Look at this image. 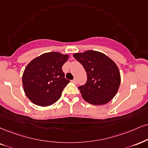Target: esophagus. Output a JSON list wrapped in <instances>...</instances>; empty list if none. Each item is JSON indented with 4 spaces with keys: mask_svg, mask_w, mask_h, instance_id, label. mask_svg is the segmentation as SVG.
<instances>
[{
    "mask_svg": "<svg viewBox=\"0 0 148 148\" xmlns=\"http://www.w3.org/2000/svg\"><path fill=\"white\" fill-rule=\"evenodd\" d=\"M72 82H73V83H75V84H77V79H76L75 78V79H73L72 80Z\"/></svg>",
    "mask_w": 148,
    "mask_h": 148,
    "instance_id": "34e87169",
    "label": "esophagus"
}]
</instances>
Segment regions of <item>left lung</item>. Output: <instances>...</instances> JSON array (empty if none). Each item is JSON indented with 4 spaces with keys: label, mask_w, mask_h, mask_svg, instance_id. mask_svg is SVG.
<instances>
[{
    "label": "left lung",
    "mask_w": 148,
    "mask_h": 148,
    "mask_svg": "<svg viewBox=\"0 0 148 148\" xmlns=\"http://www.w3.org/2000/svg\"><path fill=\"white\" fill-rule=\"evenodd\" d=\"M73 57L86 72V82L78 87L83 99L92 105L110 101L116 94L121 82L115 63L105 54L95 51L75 53Z\"/></svg>",
    "instance_id": "obj_1"
}]
</instances>
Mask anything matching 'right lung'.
<instances>
[{
	"label": "right lung",
	"mask_w": 148,
	"mask_h": 148,
	"mask_svg": "<svg viewBox=\"0 0 148 148\" xmlns=\"http://www.w3.org/2000/svg\"><path fill=\"white\" fill-rule=\"evenodd\" d=\"M69 56L58 52L42 54L27 66L23 75V89L33 103L40 106L51 105L62 95L69 80L62 66Z\"/></svg>",
	"instance_id": "right-lung-1"
}]
</instances>
